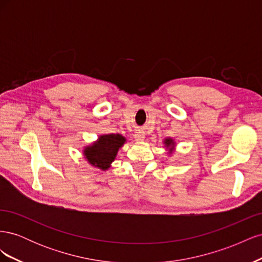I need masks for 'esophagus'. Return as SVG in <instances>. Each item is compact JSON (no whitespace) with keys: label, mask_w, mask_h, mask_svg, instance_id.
<instances>
[{"label":"esophagus","mask_w":262,"mask_h":262,"mask_svg":"<svg viewBox=\"0 0 262 262\" xmlns=\"http://www.w3.org/2000/svg\"><path fill=\"white\" fill-rule=\"evenodd\" d=\"M144 138H145V134H144L143 131H140V130H139V131L136 132V134H134V139H136L138 142L143 141Z\"/></svg>","instance_id":"34e87169"}]
</instances>
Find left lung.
Masks as SVG:
<instances>
[{
	"label": "left lung",
	"mask_w": 262,
	"mask_h": 262,
	"mask_svg": "<svg viewBox=\"0 0 262 262\" xmlns=\"http://www.w3.org/2000/svg\"><path fill=\"white\" fill-rule=\"evenodd\" d=\"M165 144H166V146H170V145H173V141H172V139H166L165 140ZM172 150V148L170 149V152Z\"/></svg>",
	"instance_id": "obj_1"
}]
</instances>
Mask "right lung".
Returning a JSON list of instances; mask_svg holds the SVG:
<instances>
[{"mask_svg":"<svg viewBox=\"0 0 262 262\" xmlns=\"http://www.w3.org/2000/svg\"><path fill=\"white\" fill-rule=\"evenodd\" d=\"M124 142L125 139L120 134H105L99 137L96 143L87 146L84 149V155L95 167L106 170L115 161L118 149Z\"/></svg>","mask_w":262,"mask_h":262,"instance_id":"right-lung-1","label":"right lung"}]
</instances>
